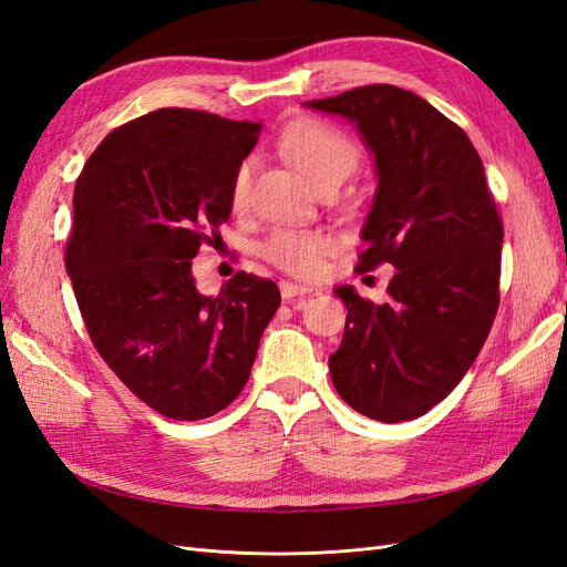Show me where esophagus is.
<instances>
[{
  "instance_id": "1",
  "label": "esophagus",
  "mask_w": 567,
  "mask_h": 567,
  "mask_svg": "<svg viewBox=\"0 0 567 567\" xmlns=\"http://www.w3.org/2000/svg\"><path fill=\"white\" fill-rule=\"evenodd\" d=\"M279 288H281V296H284L286 302H290L293 298H302V296H310L312 293V288L293 284V281H281Z\"/></svg>"
}]
</instances>
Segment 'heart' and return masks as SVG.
<instances>
[{
  "label": "heart",
  "mask_w": 567,
  "mask_h": 567,
  "mask_svg": "<svg viewBox=\"0 0 567 567\" xmlns=\"http://www.w3.org/2000/svg\"><path fill=\"white\" fill-rule=\"evenodd\" d=\"M279 151L296 163L319 192L326 186H340L359 165V148L346 132L326 120L300 117L279 136ZM255 161L246 158L236 165L229 184V205L234 213L250 208ZM333 238L317 229H277L271 231L260 255L269 265L298 279H312L319 274L323 257L333 250Z\"/></svg>",
  "instance_id": "heart-1"
}]
</instances>
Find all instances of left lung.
Here are the masks:
<instances>
[{
    "mask_svg": "<svg viewBox=\"0 0 567 567\" xmlns=\"http://www.w3.org/2000/svg\"><path fill=\"white\" fill-rule=\"evenodd\" d=\"M307 106L352 120L375 156L379 192L354 269H398L385 305L336 288L348 319L331 381L369 419H419L461 383L499 310L504 225L483 161L447 115L394 84Z\"/></svg>",
    "mask_w": 567,
    "mask_h": 567,
    "instance_id": "obj_1",
    "label": "left lung"
}]
</instances>
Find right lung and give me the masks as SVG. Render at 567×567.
<instances>
[{
  "label": "right lung",
  "instance_id": "1",
  "mask_svg": "<svg viewBox=\"0 0 567 567\" xmlns=\"http://www.w3.org/2000/svg\"><path fill=\"white\" fill-rule=\"evenodd\" d=\"M260 123L158 109L115 127L84 163L65 244L80 315L101 359L165 419L200 421L248 383L279 310L271 279L236 271L217 298L192 260L229 219L236 165Z\"/></svg>",
  "mask_w": 567,
  "mask_h": 567
}]
</instances>
